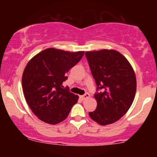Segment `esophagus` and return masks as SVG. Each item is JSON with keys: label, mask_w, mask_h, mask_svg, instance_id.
Returning a JSON list of instances; mask_svg holds the SVG:
<instances>
[{"label": "esophagus", "mask_w": 157, "mask_h": 157, "mask_svg": "<svg viewBox=\"0 0 157 157\" xmlns=\"http://www.w3.org/2000/svg\"><path fill=\"white\" fill-rule=\"evenodd\" d=\"M90 97V94L89 93H86L85 94L82 95V96H80V98L82 99V100H86V99H88L89 97Z\"/></svg>", "instance_id": "obj_1"}]
</instances>
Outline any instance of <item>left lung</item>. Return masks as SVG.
<instances>
[{"mask_svg":"<svg viewBox=\"0 0 157 157\" xmlns=\"http://www.w3.org/2000/svg\"><path fill=\"white\" fill-rule=\"evenodd\" d=\"M89 67L97 84L94 94L97 105L89 112L94 121L101 125L113 123L128 111L134 100L136 80L134 69L116 50L86 52Z\"/></svg>","mask_w":157,"mask_h":157,"instance_id":"obj_1","label":"left lung"}]
</instances>
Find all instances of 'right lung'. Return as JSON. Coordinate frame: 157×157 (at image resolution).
<instances>
[{
  "mask_svg": "<svg viewBox=\"0 0 157 157\" xmlns=\"http://www.w3.org/2000/svg\"><path fill=\"white\" fill-rule=\"evenodd\" d=\"M83 55L82 51L48 48L29 61L23 73V91L32 112L40 120L52 125L59 123L77 103L78 96L63 89V82Z\"/></svg>",
  "mask_w": 157,
  "mask_h": 157,
  "instance_id": "add662e5",
  "label": "right lung"
}]
</instances>
